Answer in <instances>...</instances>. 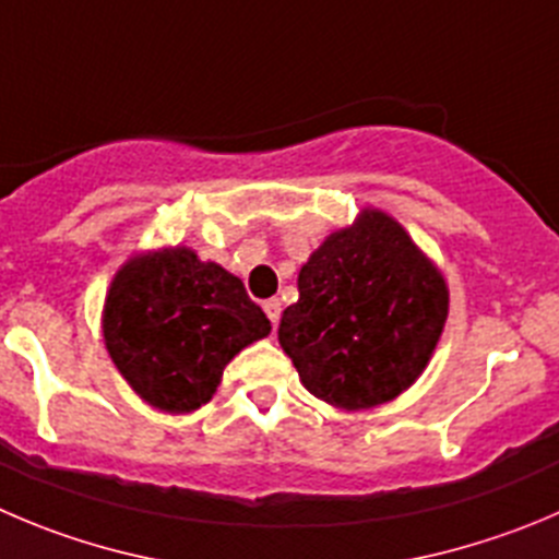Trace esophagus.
I'll return each instance as SVG.
<instances>
[{
  "mask_svg": "<svg viewBox=\"0 0 559 559\" xmlns=\"http://www.w3.org/2000/svg\"><path fill=\"white\" fill-rule=\"evenodd\" d=\"M263 310H265V316H269V321L276 326V323H280V312H283V301L280 299L263 301Z\"/></svg>",
  "mask_w": 559,
  "mask_h": 559,
  "instance_id": "34e87169",
  "label": "esophagus"
}]
</instances>
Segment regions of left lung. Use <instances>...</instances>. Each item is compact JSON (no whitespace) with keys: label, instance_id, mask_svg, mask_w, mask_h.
Segmentation results:
<instances>
[{"label":"left lung","instance_id":"8db88e82","mask_svg":"<svg viewBox=\"0 0 559 559\" xmlns=\"http://www.w3.org/2000/svg\"><path fill=\"white\" fill-rule=\"evenodd\" d=\"M448 321V285L395 219L365 211L299 271L280 345L307 390L337 408H370L417 381Z\"/></svg>","mask_w":559,"mask_h":559}]
</instances>
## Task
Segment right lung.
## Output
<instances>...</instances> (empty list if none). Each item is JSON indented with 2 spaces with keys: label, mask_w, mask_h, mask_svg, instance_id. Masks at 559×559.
<instances>
[{
  "label": "right lung",
  "mask_w": 559,
  "mask_h": 559,
  "mask_svg": "<svg viewBox=\"0 0 559 559\" xmlns=\"http://www.w3.org/2000/svg\"><path fill=\"white\" fill-rule=\"evenodd\" d=\"M269 332L241 280L186 247L129 260L104 307L111 362L136 395L173 414L209 403L233 356Z\"/></svg>",
  "instance_id": "right-lung-1"
}]
</instances>
